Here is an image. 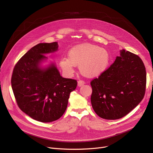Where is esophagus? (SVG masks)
Here are the masks:
<instances>
[{
    "mask_svg": "<svg viewBox=\"0 0 153 153\" xmlns=\"http://www.w3.org/2000/svg\"><path fill=\"white\" fill-rule=\"evenodd\" d=\"M84 84H85V82H84L83 81H81V80H80V81H79L77 82V85H78L79 87H81V86L84 85Z\"/></svg>",
    "mask_w": 153,
    "mask_h": 153,
    "instance_id": "esophagus-1",
    "label": "esophagus"
}]
</instances>
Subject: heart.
<instances>
[{
  "mask_svg": "<svg viewBox=\"0 0 153 153\" xmlns=\"http://www.w3.org/2000/svg\"><path fill=\"white\" fill-rule=\"evenodd\" d=\"M68 58H62L59 61V66L64 73L71 76L74 72L75 66H79L81 73L89 78L101 75L110 62V54L107 50L91 44H82L71 48Z\"/></svg>",
  "mask_w": 153,
  "mask_h": 153,
  "instance_id": "obj_1",
  "label": "heart"
}]
</instances>
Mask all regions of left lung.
I'll return each instance as SVG.
<instances>
[{
	"label": "left lung",
	"instance_id": "8db88e82",
	"mask_svg": "<svg viewBox=\"0 0 153 153\" xmlns=\"http://www.w3.org/2000/svg\"><path fill=\"white\" fill-rule=\"evenodd\" d=\"M146 84V69L141 58L121 50L110 67L91 82L92 108L102 118H121L143 100Z\"/></svg>",
	"mask_w": 153,
	"mask_h": 153
}]
</instances>
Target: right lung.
Returning a JSON list of instances; mask_svg holds the SVG:
<instances>
[{
	"label": "right lung",
	"instance_id": "obj_1",
	"mask_svg": "<svg viewBox=\"0 0 153 153\" xmlns=\"http://www.w3.org/2000/svg\"><path fill=\"white\" fill-rule=\"evenodd\" d=\"M58 50V42L39 43L16 64L11 84L19 108L33 119L43 123L59 119L65 112L76 80L62 77L54 62L46 66L45 54Z\"/></svg>",
	"mask_w": 153,
	"mask_h": 153
}]
</instances>
